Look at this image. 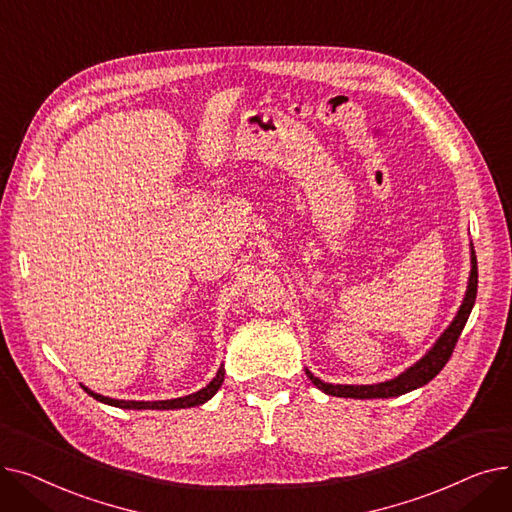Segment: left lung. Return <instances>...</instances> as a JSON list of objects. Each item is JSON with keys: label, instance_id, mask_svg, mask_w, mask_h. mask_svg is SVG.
Segmentation results:
<instances>
[{"label": "left lung", "instance_id": "obj_1", "mask_svg": "<svg viewBox=\"0 0 512 512\" xmlns=\"http://www.w3.org/2000/svg\"><path fill=\"white\" fill-rule=\"evenodd\" d=\"M475 297H477V259H475V251H471V276H469L465 301H463L459 313H456L450 328L440 336V340L434 344L432 351H429L419 363H415L405 373H400L398 378H394L390 382H382V384H373V386H342V384L334 386V384L321 382L311 371H307V378L319 390H324L326 394L344 396V398H390V396L407 394L419 386H425L427 382H432L436 375L444 369V365L448 363L454 346H456V342H459V336L467 324Z\"/></svg>", "mask_w": 512, "mask_h": 512}]
</instances>
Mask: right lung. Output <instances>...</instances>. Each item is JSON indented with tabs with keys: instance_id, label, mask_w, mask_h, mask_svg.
<instances>
[{
	"instance_id": "right-lung-1",
	"label": "right lung",
	"mask_w": 512,
	"mask_h": 512,
	"mask_svg": "<svg viewBox=\"0 0 512 512\" xmlns=\"http://www.w3.org/2000/svg\"><path fill=\"white\" fill-rule=\"evenodd\" d=\"M224 382V367H220L218 375L209 382V386H205L203 390L195 392V394H188L182 398H172V400H155V402H137V400H114V398H107L101 394L91 392L89 388H85L87 394H91L95 400L105 402V405H112V407H120V409H188V407H199L203 402H207L215 392L220 390Z\"/></svg>"
}]
</instances>
